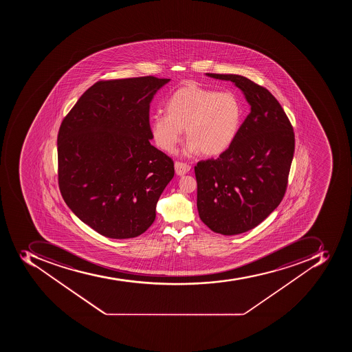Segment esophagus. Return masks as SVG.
<instances>
[{
	"mask_svg": "<svg viewBox=\"0 0 352 352\" xmlns=\"http://www.w3.org/2000/svg\"><path fill=\"white\" fill-rule=\"evenodd\" d=\"M191 167L189 166L188 164L180 163V162H176L175 163V172L178 176H184L190 170Z\"/></svg>",
	"mask_w": 352,
	"mask_h": 352,
	"instance_id": "1",
	"label": "esophagus"
}]
</instances>
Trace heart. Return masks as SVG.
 I'll use <instances>...</instances> for the list:
<instances>
[{
  "label": "heart",
  "instance_id": "obj_1",
  "mask_svg": "<svg viewBox=\"0 0 352 352\" xmlns=\"http://www.w3.org/2000/svg\"><path fill=\"white\" fill-rule=\"evenodd\" d=\"M243 119L241 101L233 92H217L197 85L180 87L166 102V114L151 118L153 139L162 151L173 153L185 130L186 154L213 157L229 150Z\"/></svg>",
  "mask_w": 352,
  "mask_h": 352
}]
</instances>
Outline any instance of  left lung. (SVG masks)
Returning <instances> with one entry per match:
<instances>
[{
  "label": "left lung",
  "mask_w": 352,
  "mask_h": 352,
  "mask_svg": "<svg viewBox=\"0 0 352 352\" xmlns=\"http://www.w3.org/2000/svg\"><path fill=\"white\" fill-rule=\"evenodd\" d=\"M206 76L234 83L251 107L229 150L195 166L201 221L213 232L234 236L258 226L280 205L287 187L295 135L287 116L267 89L243 76Z\"/></svg>",
  "instance_id": "1"
}]
</instances>
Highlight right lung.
<instances>
[{"label": "right lung", "mask_w": 352, "mask_h": 352, "mask_svg": "<svg viewBox=\"0 0 352 352\" xmlns=\"http://www.w3.org/2000/svg\"><path fill=\"white\" fill-rule=\"evenodd\" d=\"M170 79L98 81L61 122L58 183L70 210L111 239L139 236L174 177L172 160L151 144L150 104Z\"/></svg>", "instance_id": "right-lung-1"}]
</instances>
